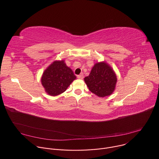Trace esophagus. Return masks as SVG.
<instances>
[{"label": "esophagus", "instance_id": "obj_1", "mask_svg": "<svg viewBox=\"0 0 159 159\" xmlns=\"http://www.w3.org/2000/svg\"><path fill=\"white\" fill-rule=\"evenodd\" d=\"M77 77H78V79H83V77H84V76H83V74H80V75H78Z\"/></svg>", "mask_w": 159, "mask_h": 159}]
</instances>
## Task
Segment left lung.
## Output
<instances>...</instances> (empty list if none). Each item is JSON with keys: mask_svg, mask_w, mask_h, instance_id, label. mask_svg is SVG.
<instances>
[{"mask_svg": "<svg viewBox=\"0 0 159 159\" xmlns=\"http://www.w3.org/2000/svg\"><path fill=\"white\" fill-rule=\"evenodd\" d=\"M84 80L90 92L103 98L111 95L114 91L117 76L112 68L107 63L102 61L94 65L89 76Z\"/></svg>", "mask_w": 159, "mask_h": 159, "instance_id": "left-lung-1", "label": "left lung"}]
</instances>
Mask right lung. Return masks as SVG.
I'll return each instance as SVG.
<instances>
[{"label":"right lung","instance_id":"1","mask_svg":"<svg viewBox=\"0 0 159 159\" xmlns=\"http://www.w3.org/2000/svg\"><path fill=\"white\" fill-rule=\"evenodd\" d=\"M76 79L71 69L67 66L64 60H61L54 61L44 70L41 82L45 92L55 96L64 92Z\"/></svg>","mask_w":159,"mask_h":159}]
</instances>
